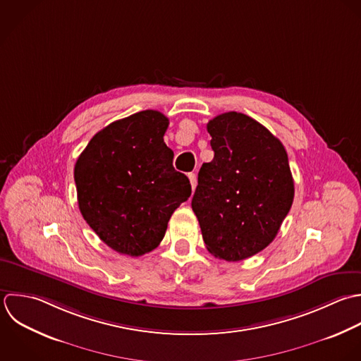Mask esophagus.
I'll return each instance as SVG.
<instances>
[{
    "label": "esophagus",
    "mask_w": 361,
    "mask_h": 361,
    "mask_svg": "<svg viewBox=\"0 0 361 361\" xmlns=\"http://www.w3.org/2000/svg\"><path fill=\"white\" fill-rule=\"evenodd\" d=\"M188 178H190V183H191L192 190H195V187H197V176H195L194 173H190V174H188Z\"/></svg>",
    "instance_id": "esophagus-1"
}]
</instances>
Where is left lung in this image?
Here are the masks:
<instances>
[{"instance_id":"8db88e82","label":"left lung","mask_w":361,"mask_h":361,"mask_svg":"<svg viewBox=\"0 0 361 361\" xmlns=\"http://www.w3.org/2000/svg\"><path fill=\"white\" fill-rule=\"evenodd\" d=\"M214 159L198 173L191 207L211 255L240 262L277 236L294 201L283 143L262 123L225 112L207 125Z\"/></svg>"}]
</instances>
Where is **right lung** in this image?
<instances>
[{"mask_svg":"<svg viewBox=\"0 0 361 361\" xmlns=\"http://www.w3.org/2000/svg\"><path fill=\"white\" fill-rule=\"evenodd\" d=\"M169 119L146 109L92 136L74 166L78 208L98 238L132 257L156 249L173 212L191 195L164 143Z\"/></svg>","mask_w":361,"mask_h":361,"instance_id":"obj_1","label":"right lung"}]
</instances>
